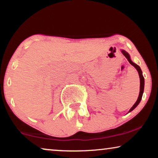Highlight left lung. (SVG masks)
<instances>
[{"label":"left lung","instance_id":"obj_1","mask_svg":"<svg viewBox=\"0 0 158 158\" xmlns=\"http://www.w3.org/2000/svg\"><path fill=\"white\" fill-rule=\"evenodd\" d=\"M122 53L125 56V57L127 58V60H128V61L129 62V63H130L131 65H133L135 68L137 69V72L138 73H139V79H140V88H139V96H138V98L137 101H136L135 104L133 105V106L130 109H129V112H131V111H133L134 109H135L136 107L137 106L138 104H139L140 101H141V99H142V95H143V92H144V77L143 75H142V70L141 68H139V65H137V64L134 63V62L131 61V58H130V56H129V55L128 53L125 50H123V49H122Z\"/></svg>","mask_w":158,"mask_h":158}]
</instances>
